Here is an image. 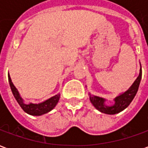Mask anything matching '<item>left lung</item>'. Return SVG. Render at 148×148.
I'll use <instances>...</instances> for the list:
<instances>
[{
	"label": "left lung",
	"instance_id": "left-lung-1",
	"mask_svg": "<svg viewBox=\"0 0 148 148\" xmlns=\"http://www.w3.org/2000/svg\"><path fill=\"white\" fill-rule=\"evenodd\" d=\"M141 77H142V70L140 67V74L136 79V81L134 82V83L132 85V86L127 91L121 93L115 98V104L113 106H106L105 104L106 99H104L102 97H100L91 95L90 93H89L90 101L93 104V106L101 112L109 115L116 114L118 112L123 111L124 109H126L127 106L130 105V103L133 100L136 94L137 91H138L140 81H141Z\"/></svg>",
	"mask_w": 148,
	"mask_h": 148
}]
</instances>
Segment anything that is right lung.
<instances>
[{"label":"right lung","instance_id":"right-lung-1","mask_svg":"<svg viewBox=\"0 0 148 148\" xmlns=\"http://www.w3.org/2000/svg\"><path fill=\"white\" fill-rule=\"evenodd\" d=\"M8 82H9V85L11 87L12 94L16 100V101L22 108V109L25 112H27V114L32 115V116H41V115L47 113L50 111H51L52 109L56 106L57 103L58 102V100L60 97V93L52 97L43 102L39 103V104H33V103L26 104V103L24 102V100L22 99V97L18 92L17 89L15 87L13 83L12 82L9 74H8Z\"/></svg>","mask_w":148,"mask_h":148}]
</instances>
